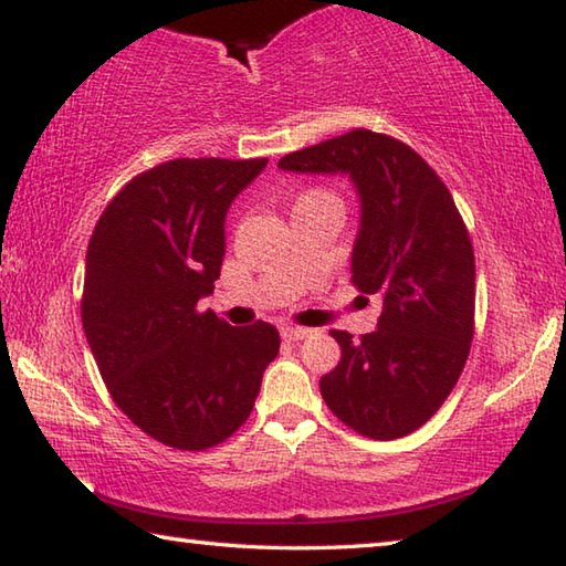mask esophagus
<instances>
[{"label":"esophagus","mask_w":566,"mask_h":566,"mask_svg":"<svg viewBox=\"0 0 566 566\" xmlns=\"http://www.w3.org/2000/svg\"><path fill=\"white\" fill-rule=\"evenodd\" d=\"M310 334H312V329H306V327H294V324H286V327H282V339H286V342L304 339V337H310Z\"/></svg>","instance_id":"esophagus-1"}]
</instances>
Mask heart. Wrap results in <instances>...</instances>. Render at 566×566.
Returning a JSON list of instances; mask_svg holds the SVG:
<instances>
[{
    "mask_svg": "<svg viewBox=\"0 0 566 566\" xmlns=\"http://www.w3.org/2000/svg\"><path fill=\"white\" fill-rule=\"evenodd\" d=\"M317 199H337L332 195V191H327V189H306L304 195H300L296 197V205H304V202H317ZM294 205V207H296Z\"/></svg>",
    "mask_w": 566,
    "mask_h": 566,
    "instance_id": "heart-1",
    "label": "heart"
}]
</instances>
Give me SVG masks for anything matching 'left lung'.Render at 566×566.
Listing matches in <instances>:
<instances>
[{"label":"left lung","instance_id":"1","mask_svg":"<svg viewBox=\"0 0 566 566\" xmlns=\"http://www.w3.org/2000/svg\"><path fill=\"white\" fill-rule=\"evenodd\" d=\"M290 171L349 175L361 199L352 284L377 294V332L332 329L342 359L319 379L332 415L379 442L437 415L474 337V249L452 195L415 149L352 129L280 159Z\"/></svg>","mask_w":566,"mask_h":566}]
</instances>
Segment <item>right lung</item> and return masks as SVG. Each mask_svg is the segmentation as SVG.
I'll return each mask as SVG.
<instances>
[{
  "instance_id": "right-lung-1",
  "label": "right lung",
  "mask_w": 566,
  "mask_h": 566,
  "mask_svg": "<svg viewBox=\"0 0 566 566\" xmlns=\"http://www.w3.org/2000/svg\"><path fill=\"white\" fill-rule=\"evenodd\" d=\"M260 159H169L132 177L87 249L82 324L109 395L147 437L205 452L244 424L280 354L266 322L229 327L197 302L222 272L224 217Z\"/></svg>"
}]
</instances>
